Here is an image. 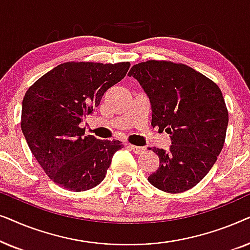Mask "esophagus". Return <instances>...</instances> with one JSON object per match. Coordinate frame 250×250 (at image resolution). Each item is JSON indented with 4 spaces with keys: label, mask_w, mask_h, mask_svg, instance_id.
<instances>
[{
    "label": "esophagus",
    "mask_w": 250,
    "mask_h": 250,
    "mask_svg": "<svg viewBox=\"0 0 250 250\" xmlns=\"http://www.w3.org/2000/svg\"><path fill=\"white\" fill-rule=\"evenodd\" d=\"M128 148L132 150L133 152H135L136 155H140V153L145 152V148L142 146H133V145H128Z\"/></svg>",
    "instance_id": "esophagus-1"
}]
</instances>
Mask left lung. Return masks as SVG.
I'll use <instances>...</instances> for the list:
<instances>
[{"mask_svg":"<svg viewBox=\"0 0 250 250\" xmlns=\"http://www.w3.org/2000/svg\"><path fill=\"white\" fill-rule=\"evenodd\" d=\"M151 105V125L170 135L168 150L153 148L159 167L148 177L157 189L180 193L200 182L224 146L229 114L220 87L182 63L149 60L128 73Z\"/></svg>","mask_w":250,"mask_h":250,"instance_id":"obj_1","label":"left lung"}]
</instances>
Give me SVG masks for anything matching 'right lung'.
Listing matches in <instances>:
<instances>
[{"label": "right lung", "instance_id": "1", "mask_svg": "<svg viewBox=\"0 0 250 250\" xmlns=\"http://www.w3.org/2000/svg\"><path fill=\"white\" fill-rule=\"evenodd\" d=\"M129 62H64L36 81L22 100L21 131L46 175L70 191H85L104 179L121 141L84 136L80 124L121 82Z\"/></svg>", "mask_w": 250, "mask_h": 250}]
</instances>
